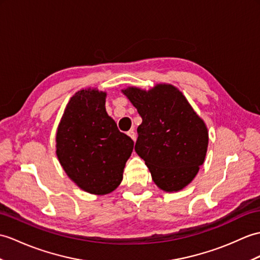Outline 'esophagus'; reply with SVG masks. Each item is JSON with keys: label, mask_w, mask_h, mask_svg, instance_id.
Masks as SVG:
<instances>
[{"label": "esophagus", "mask_w": 260, "mask_h": 260, "mask_svg": "<svg viewBox=\"0 0 260 260\" xmlns=\"http://www.w3.org/2000/svg\"><path fill=\"white\" fill-rule=\"evenodd\" d=\"M127 135H128V136H129V137L132 138V140L134 141V142L136 141V133H135V131H134V129H131V131H128V132H127Z\"/></svg>", "instance_id": "34e87169"}]
</instances>
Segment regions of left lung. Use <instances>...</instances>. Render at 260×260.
I'll return each mask as SVG.
<instances>
[{
    "label": "left lung",
    "mask_w": 260,
    "mask_h": 260,
    "mask_svg": "<svg viewBox=\"0 0 260 260\" xmlns=\"http://www.w3.org/2000/svg\"><path fill=\"white\" fill-rule=\"evenodd\" d=\"M143 122L137 128L136 153L145 160L154 183L165 191L188 185L203 165L208 132L182 92L158 84L148 92L123 89Z\"/></svg>",
    "instance_id": "8db88e82"
}]
</instances>
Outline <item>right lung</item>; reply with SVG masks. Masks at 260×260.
<instances>
[{"instance_id":"1","label":"right lung","mask_w":260,"mask_h":260,"mask_svg":"<svg viewBox=\"0 0 260 260\" xmlns=\"http://www.w3.org/2000/svg\"><path fill=\"white\" fill-rule=\"evenodd\" d=\"M104 92L82 89L69 102L56 133V155L68 176L90 194L105 195L123 179L134 142L105 110Z\"/></svg>"}]
</instances>
